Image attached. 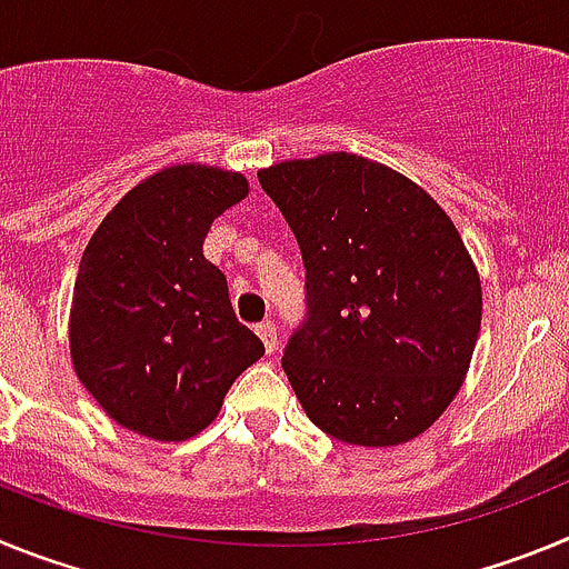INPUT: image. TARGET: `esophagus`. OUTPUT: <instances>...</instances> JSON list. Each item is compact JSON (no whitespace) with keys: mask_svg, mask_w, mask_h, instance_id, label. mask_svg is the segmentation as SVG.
<instances>
[{"mask_svg":"<svg viewBox=\"0 0 569 569\" xmlns=\"http://www.w3.org/2000/svg\"><path fill=\"white\" fill-rule=\"evenodd\" d=\"M256 333H259L264 350H268V353H276V347H279V336H276L273 321H261L259 328H256Z\"/></svg>","mask_w":569,"mask_h":569,"instance_id":"obj_1","label":"esophagus"}]
</instances>
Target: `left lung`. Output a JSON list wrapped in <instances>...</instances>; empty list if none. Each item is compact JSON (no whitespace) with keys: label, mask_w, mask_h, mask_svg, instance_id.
Segmentation results:
<instances>
[{"label":"left lung","mask_w":569,"mask_h":569,"mask_svg":"<svg viewBox=\"0 0 569 569\" xmlns=\"http://www.w3.org/2000/svg\"><path fill=\"white\" fill-rule=\"evenodd\" d=\"M308 268L310 319L281 356L308 419L356 447L439 421L481 328L479 268L453 219L399 170L319 153L259 170Z\"/></svg>","instance_id":"obj_1"}]
</instances>
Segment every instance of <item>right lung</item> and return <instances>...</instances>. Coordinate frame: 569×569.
I'll return each mask as SVG.
<instances>
[{
  "mask_svg": "<svg viewBox=\"0 0 569 569\" xmlns=\"http://www.w3.org/2000/svg\"><path fill=\"white\" fill-rule=\"evenodd\" d=\"M248 193L239 170L168 164L130 188L90 236L70 301V361L124 430L193 439L264 356L202 250L216 216Z\"/></svg>",
  "mask_w": 569,
  "mask_h": 569,
  "instance_id": "right-lung-1",
  "label": "right lung"
}]
</instances>
